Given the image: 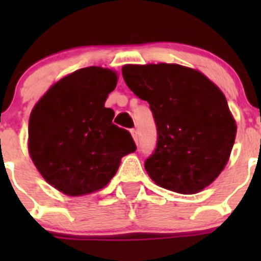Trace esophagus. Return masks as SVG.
Listing matches in <instances>:
<instances>
[{
	"label": "esophagus",
	"mask_w": 261,
	"mask_h": 261,
	"mask_svg": "<svg viewBox=\"0 0 261 261\" xmlns=\"http://www.w3.org/2000/svg\"><path fill=\"white\" fill-rule=\"evenodd\" d=\"M130 135H132V138L135 140V142H137V130L136 129H130Z\"/></svg>",
	"instance_id": "34e87169"
}]
</instances>
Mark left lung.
Returning a JSON list of instances; mask_svg holds the SVG:
<instances>
[{
  "label": "left lung",
  "instance_id": "obj_1",
  "mask_svg": "<svg viewBox=\"0 0 261 261\" xmlns=\"http://www.w3.org/2000/svg\"><path fill=\"white\" fill-rule=\"evenodd\" d=\"M133 93L150 105L158 129L145 170L156 186L192 195L223 171L237 123L220 87L197 69L179 64L124 65Z\"/></svg>",
  "mask_w": 261,
  "mask_h": 261
}]
</instances>
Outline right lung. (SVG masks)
<instances>
[{"instance_id":"right-lung-1","label":"right lung","mask_w":261,"mask_h":261,"mask_svg":"<svg viewBox=\"0 0 261 261\" xmlns=\"http://www.w3.org/2000/svg\"><path fill=\"white\" fill-rule=\"evenodd\" d=\"M117 73L102 66L78 69L53 84L30 115L29 154L48 184L68 196L102 190L121 158L136 150L128 130L112 124L106 108Z\"/></svg>"}]
</instances>
